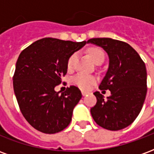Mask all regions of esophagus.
Returning a JSON list of instances; mask_svg holds the SVG:
<instances>
[{"mask_svg":"<svg viewBox=\"0 0 154 154\" xmlns=\"http://www.w3.org/2000/svg\"><path fill=\"white\" fill-rule=\"evenodd\" d=\"M82 94L83 97H85V96H87V94H88V92H87V91H82Z\"/></svg>","mask_w":154,"mask_h":154,"instance_id":"esophagus-1","label":"esophagus"}]
</instances>
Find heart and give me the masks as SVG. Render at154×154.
<instances>
[{"instance_id":"b5f03b06","label":"heart","mask_w":154,"mask_h":154,"mask_svg":"<svg viewBox=\"0 0 154 154\" xmlns=\"http://www.w3.org/2000/svg\"><path fill=\"white\" fill-rule=\"evenodd\" d=\"M89 54H90L91 59L94 61L95 63H97L99 62L104 61L105 58V55L102 50H100V48H90L89 49ZM77 59V54H73L67 61V67L68 68H72L74 67V65L76 63V61ZM96 79L91 76L87 75L84 73H79L77 74L76 77L73 78V82L76 85H77L78 87L84 89V90H88L90 89V87H91V85L95 82Z\"/></svg>"}]
</instances>
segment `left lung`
Returning a JSON list of instances; mask_svg holds the SVG:
<instances>
[{
	"label": "left lung",
	"instance_id": "8db88e82",
	"mask_svg": "<svg viewBox=\"0 0 154 154\" xmlns=\"http://www.w3.org/2000/svg\"><path fill=\"white\" fill-rule=\"evenodd\" d=\"M102 48L109 57V67L100 84V90L110 91L104 99L99 91L96 106L91 109L98 125L119 130L131 125L141 111L147 94V71L139 54L129 44L110 38L87 41Z\"/></svg>",
	"mask_w": 154,
	"mask_h": 154
}]
</instances>
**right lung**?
I'll return each mask as SVG.
<instances>
[{
  "mask_svg": "<svg viewBox=\"0 0 154 154\" xmlns=\"http://www.w3.org/2000/svg\"><path fill=\"white\" fill-rule=\"evenodd\" d=\"M86 44L44 38L20 54L13 77L14 91L22 115L38 131L55 134L70 124L82 93L75 86L64 92L54 88L67 73L69 57Z\"/></svg>",
  "mask_w": 154,
  "mask_h": 154,
  "instance_id": "1",
  "label": "right lung"
}]
</instances>
